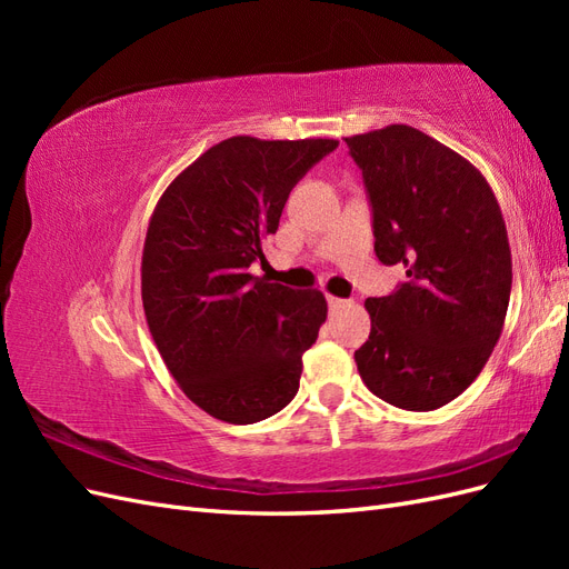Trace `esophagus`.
Listing matches in <instances>:
<instances>
[{"label":"esophagus","instance_id":"1","mask_svg":"<svg viewBox=\"0 0 569 569\" xmlns=\"http://www.w3.org/2000/svg\"><path fill=\"white\" fill-rule=\"evenodd\" d=\"M327 303H330V308H332V311H337V308H341L343 303H347V301H343V299H339V297H327Z\"/></svg>","mask_w":569,"mask_h":569}]
</instances>
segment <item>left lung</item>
<instances>
[{
	"instance_id": "left-lung-1",
	"label": "left lung",
	"mask_w": 569,
	"mask_h": 569,
	"mask_svg": "<svg viewBox=\"0 0 569 569\" xmlns=\"http://www.w3.org/2000/svg\"><path fill=\"white\" fill-rule=\"evenodd\" d=\"M372 203L375 253L408 282L368 299L356 351L366 387L403 410H437L468 389L503 332L512 258L487 178L403 123L343 137Z\"/></svg>"
}]
</instances>
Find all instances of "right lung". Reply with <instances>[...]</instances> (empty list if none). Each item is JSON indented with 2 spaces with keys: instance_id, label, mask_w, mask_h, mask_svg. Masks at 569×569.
Segmentation results:
<instances>
[{
  "instance_id": "right-lung-1",
  "label": "right lung",
  "mask_w": 569,
  "mask_h": 569,
  "mask_svg": "<svg viewBox=\"0 0 569 569\" xmlns=\"http://www.w3.org/2000/svg\"><path fill=\"white\" fill-rule=\"evenodd\" d=\"M337 140L237 134L166 187L142 251L149 332L178 387L209 416L251 425L299 391L301 356L327 318L318 289L249 272L287 197Z\"/></svg>"
}]
</instances>
